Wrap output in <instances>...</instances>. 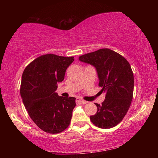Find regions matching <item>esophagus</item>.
I'll return each mask as SVG.
<instances>
[{"label": "esophagus", "instance_id": "esophagus-1", "mask_svg": "<svg viewBox=\"0 0 158 158\" xmlns=\"http://www.w3.org/2000/svg\"><path fill=\"white\" fill-rule=\"evenodd\" d=\"M76 100H77V102H79V103H81V104H86V103H88L87 101H85L84 100H83V99L79 98H77L76 99Z\"/></svg>", "mask_w": 158, "mask_h": 158}]
</instances>
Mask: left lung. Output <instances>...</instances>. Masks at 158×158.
I'll list each match as a JSON object with an SVG mask.
<instances>
[{
    "label": "left lung",
    "instance_id": "left-lung-1",
    "mask_svg": "<svg viewBox=\"0 0 158 158\" xmlns=\"http://www.w3.org/2000/svg\"><path fill=\"white\" fill-rule=\"evenodd\" d=\"M79 60L95 67L99 85L106 93L102 105L95 103L98 111L90 116V121L102 129L115 127L126 115L133 98L134 75L129 62L107 48L80 56Z\"/></svg>",
    "mask_w": 158,
    "mask_h": 158
}]
</instances>
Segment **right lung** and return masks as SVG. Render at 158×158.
Here are the masks:
<instances>
[{
	"mask_svg": "<svg viewBox=\"0 0 158 158\" xmlns=\"http://www.w3.org/2000/svg\"><path fill=\"white\" fill-rule=\"evenodd\" d=\"M74 60L73 56L47 53L32 61L23 73L20 93L23 105L31 118L45 132H62L70 123L76 98L61 97L55 91Z\"/></svg>",
	"mask_w": 158,
	"mask_h": 158,
	"instance_id": "1",
	"label": "right lung"
}]
</instances>
